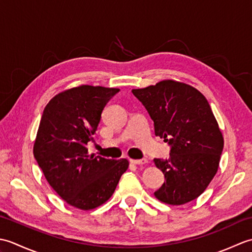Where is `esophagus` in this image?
<instances>
[{
	"label": "esophagus",
	"instance_id": "1",
	"mask_svg": "<svg viewBox=\"0 0 252 252\" xmlns=\"http://www.w3.org/2000/svg\"><path fill=\"white\" fill-rule=\"evenodd\" d=\"M130 162L133 163V164H141V165H143V164H146L148 162V160L147 159H137V160L130 159Z\"/></svg>",
	"mask_w": 252,
	"mask_h": 252
}]
</instances>
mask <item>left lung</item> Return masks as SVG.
I'll use <instances>...</instances> for the list:
<instances>
[{"label":"left lung","mask_w":252,"mask_h":252,"mask_svg":"<svg viewBox=\"0 0 252 252\" xmlns=\"http://www.w3.org/2000/svg\"><path fill=\"white\" fill-rule=\"evenodd\" d=\"M132 93L153 119L155 134L171 146L168 159H154L165 179L155 197L173 206L196 199L215 178L224 146L208 100L197 89L173 80Z\"/></svg>","instance_id":"obj_1"}]
</instances>
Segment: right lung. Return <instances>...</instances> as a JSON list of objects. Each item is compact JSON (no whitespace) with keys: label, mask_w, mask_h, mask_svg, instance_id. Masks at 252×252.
Listing matches in <instances>:
<instances>
[{"label":"right lung","mask_w":252,"mask_h":252,"mask_svg":"<svg viewBox=\"0 0 252 252\" xmlns=\"http://www.w3.org/2000/svg\"><path fill=\"white\" fill-rule=\"evenodd\" d=\"M119 89L80 85L55 95L45 106L33 155L46 181L68 205L92 210L114 194L126 159L89 155L104 107Z\"/></svg>","instance_id":"1"}]
</instances>
